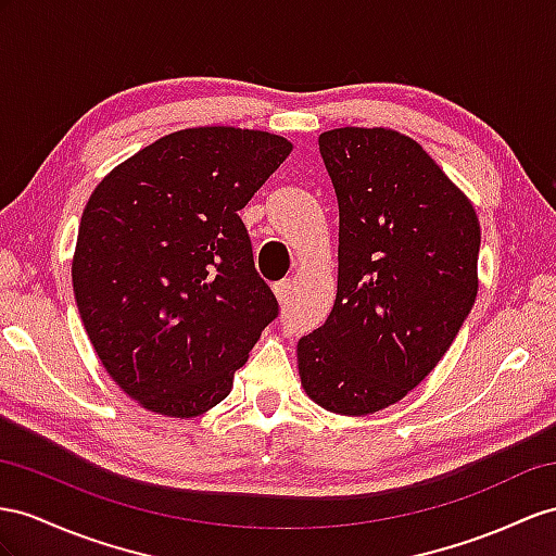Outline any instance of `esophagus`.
I'll return each mask as SVG.
<instances>
[{
    "label": "esophagus",
    "instance_id": "obj_1",
    "mask_svg": "<svg viewBox=\"0 0 556 556\" xmlns=\"http://www.w3.org/2000/svg\"><path fill=\"white\" fill-rule=\"evenodd\" d=\"M273 291H275V295H277V301H279V303H287V298H289V293H291V279H281V281H277L275 287H273Z\"/></svg>",
    "mask_w": 556,
    "mask_h": 556
}]
</instances>
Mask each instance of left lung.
<instances>
[{
  "label": "left lung",
  "instance_id": "1",
  "mask_svg": "<svg viewBox=\"0 0 556 556\" xmlns=\"http://www.w3.org/2000/svg\"><path fill=\"white\" fill-rule=\"evenodd\" d=\"M338 197V293L298 340L312 402L340 416L388 408L444 357L475 305L481 230L472 202L420 142L343 126L319 136Z\"/></svg>",
  "mask_w": 556,
  "mask_h": 556
}]
</instances>
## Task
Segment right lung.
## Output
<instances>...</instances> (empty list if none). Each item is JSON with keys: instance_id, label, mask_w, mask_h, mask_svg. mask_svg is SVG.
Masks as SVG:
<instances>
[{"instance_id": "1", "label": "right lung", "mask_w": 556, "mask_h": 556, "mask_svg": "<svg viewBox=\"0 0 556 556\" xmlns=\"http://www.w3.org/2000/svg\"><path fill=\"white\" fill-rule=\"evenodd\" d=\"M291 150L267 131L194 126L112 168L84 206L73 258L84 329L110 378L152 414L220 404L279 315L237 211Z\"/></svg>"}]
</instances>
